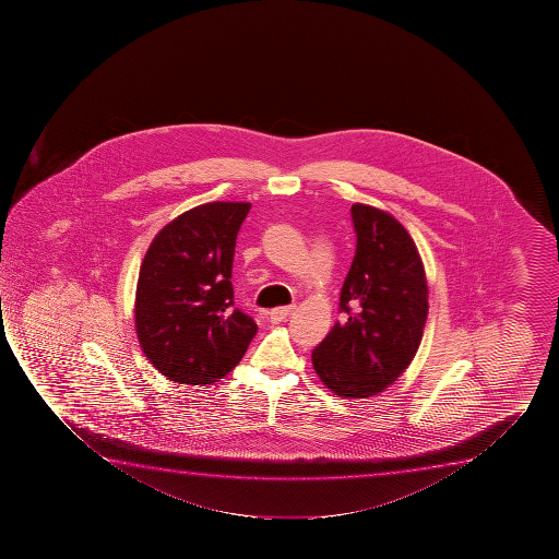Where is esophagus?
I'll use <instances>...</instances> for the list:
<instances>
[{
  "mask_svg": "<svg viewBox=\"0 0 559 559\" xmlns=\"http://www.w3.org/2000/svg\"><path fill=\"white\" fill-rule=\"evenodd\" d=\"M296 307H278V309H273L270 312V320L273 323H281L288 318L292 312H294Z\"/></svg>",
  "mask_w": 559,
  "mask_h": 559,
  "instance_id": "obj_1",
  "label": "esophagus"
}]
</instances>
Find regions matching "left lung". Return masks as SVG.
<instances>
[{
    "label": "left lung",
    "mask_w": 559,
    "mask_h": 559,
    "mask_svg": "<svg viewBox=\"0 0 559 559\" xmlns=\"http://www.w3.org/2000/svg\"><path fill=\"white\" fill-rule=\"evenodd\" d=\"M357 249L341 292L344 322L312 352L323 385L368 399L401 378L419 349L428 314L425 265L414 239L388 211L352 205Z\"/></svg>",
    "instance_id": "obj_1"
}]
</instances>
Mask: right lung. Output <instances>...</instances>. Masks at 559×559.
I'll list each match as a JSON object with an SVG mask.
<instances>
[{"label": "right lung", "mask_w": 559, "mask_h": 559, "mask_svg": "<svg viewBox=\"0 0 559 559\" xmlns=\"http://www.w3.org/2000/svg\"><path fill=\"white\" fill-rule=\"evenodd\" d=\"M249 202L185 211L153 237L140 267V348L168 380L211 385L241 361L258 325L234 309L231 263Z\"/></svg>", "instance_id": "add662e5"}]
</instances>
